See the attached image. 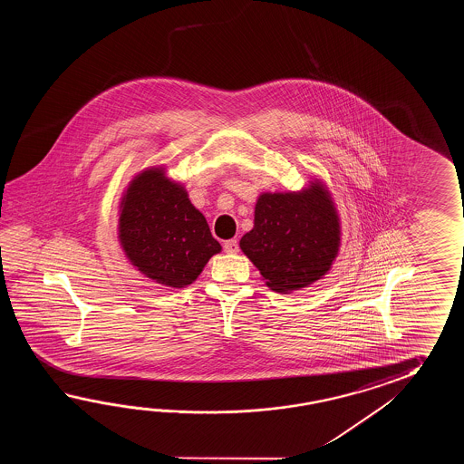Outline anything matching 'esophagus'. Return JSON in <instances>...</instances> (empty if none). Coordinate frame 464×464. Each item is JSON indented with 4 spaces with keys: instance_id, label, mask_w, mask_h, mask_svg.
Instances as JSON below:
<instances>
[{
    "instance_id": "esophagus-1",
    "label": "esophagus",
    "mask_w": 464,
    "mask_h": 464,
    "mask_svg": "<svg viewBox=\"0 0 464 464\" xmlns=\"http://www.w3.org/2000/svg\"><path fill=\"white\" fill-rule=\"evenodd\" d=\"M224 250H226L227 254H237V252H238V242H237L236 238L226 240V242H224Z\"/></svg>"
}]
</instances>
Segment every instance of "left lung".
Masks as SVG:
<instances>
[{
	"label": "left lung",
	"mask_w": 464,
	"mask_h": 464,
	"mask_svg": "<svg viewBox=\"0 0 464 464\" xmlns=\"http://www.w3.org/2000/svg\"><path fill=\"white\" fill-rule=\"evenodd\" d=\"M340 246L335 206L322 184L298 194H262L240 248L276 292L298 290L330 270Z\"/></svg>",
	"instance_id": "left-lung-1"
}]
</instances>
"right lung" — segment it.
I'll list each match as a JSON object with an SVG mask.
<instances>
[{
  "instance_id": "add662e5",
  "label": "right lung",
  "mask_w": 464,
  "mask_h": 464,
  "mask_svg": "<svg viewBox=\"0 0 464 464\" xmlns=\"http://www.w3.org/2000/svg\"><path fill=\"white\" fill-rule=\"evenodd\" d=\"M121 208V246L132 266L162 285H190L222 248L188 192L160 168L132 179Z\"/></svg>"
}]
</instances>
